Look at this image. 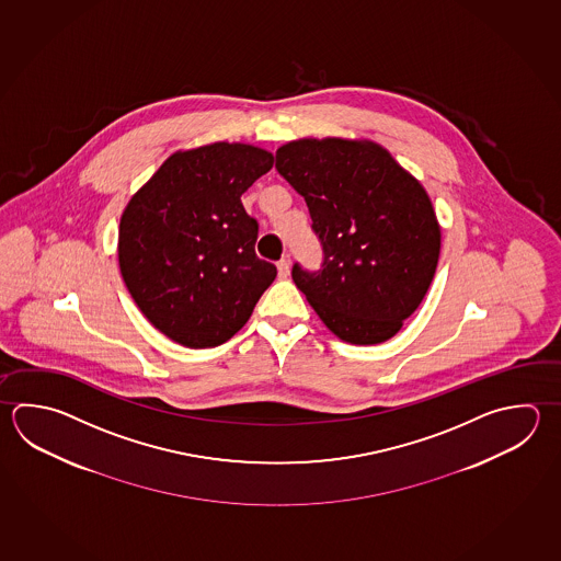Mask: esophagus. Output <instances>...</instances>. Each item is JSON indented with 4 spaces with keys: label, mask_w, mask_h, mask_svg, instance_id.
Here are the masks:
<instances>
[{
    "label": "esophagus",
    "mask_w": 561,
    "mask_h": 561,
    "mask_svg": "<svg viewBox=\"0 0 561 561\" xmlns=\"http://www.w3.org/2000/svg\"><path fill=\"white\" fill-rule=\"evenodd\" d=\"M289 267H291V262H289V257H282L279 262H277V275L284 279L289 275Z\"/></svg>",
    "instance_id": "34e87169"
}]
</instances>
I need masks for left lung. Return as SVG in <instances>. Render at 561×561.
I'll use <instances>...</instances> for the list:
<instances>
[{"mask_svg": "<svg viewBox=\"0 0 561 561\" xmlns=\"http://www.w3.org/2000/svg\"><path fill=\"white\" fill-rule=\"evenodd\" d=\"M275 169L306 198L323 267L294 282L339 339L377 345L421 306L440 255L433 202L391 152L369 138H297Z\"/></svg>", "mask_w": 561, "mask_h": 561, "instance_id": "left-lung-1", "label": "left lung"}]
</instances>
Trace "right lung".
<instances>
[{
	"label": "right lung",
	"instance_id": "obj_1",
	"mask_svg": "<svg viewBox=\"0 0 561 561\" xmlns=\"http://www.w3.org/2000/svg\"><path fill=\"white\" fill-rule=\"evenodd\" d=\"M274 167L245 142L176 150L128 201L118 267L142 316L174 343L204 350L232 339L277 275L255 255L257 222L243 192Z\"/></svg>",
	"mask_w": 561,
	"mask_h": 561
}]
</instances>
